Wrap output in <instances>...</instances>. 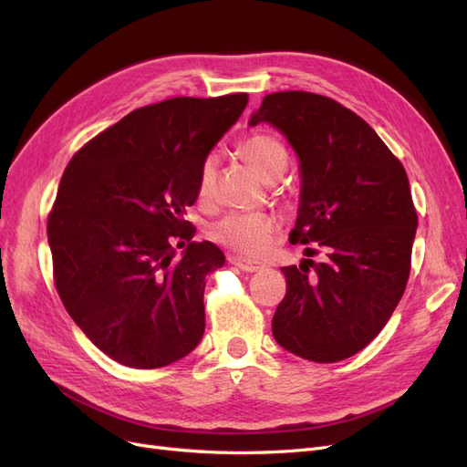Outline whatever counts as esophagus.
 <instances>
[{
  "label": "esophagus",
  "mask_w": 467,
  "mask_h": 467,
  "mask_svg": "<svg viewBox=\"0 0 467 467\" xmlns=\"http://www.w3.org/2000/svg\"><path fill=\"white\" fill-rule=\"evenodd\" d=\"M228 261L232 265H235L237 268H242V271H245V273H257V271H261V268H263V265L257 263V261H247L244 257H235V255L228 257Z\"/></svg>",
  "instance_id": "esophagus-1"
}]
</instances>
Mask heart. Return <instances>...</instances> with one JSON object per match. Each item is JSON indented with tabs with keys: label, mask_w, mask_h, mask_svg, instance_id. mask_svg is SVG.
<instances>
[{
	"label": "heart",
	"mask_w": 467,
	"mask_h": 467,
	"mask_svg": "<svg viewBox=\"0 0 467 467\" xmlns=\"http://www.w3.org/2000/svg\"><path fill=\"white\" fill-rule=\"evenodd\" d=\"M244 158L257 169L265 181H275L282 177L288 167V151L280 140L268 132H255L247 136L242 146ZM218 155L206 153L199 169V196L208 201L216 185ZM278 228V220L266 212H253V214H228L210 225V237L216 244L232 249L244 257H261L273 242V234Z\"/></svg>",
	"instance_id": "heart-1"
}]
</instances>
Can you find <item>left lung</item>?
Segmentation results:
<instances>
[{"mask_svg": "<svg viewBox=\"0 0 467 467\" xmlns=\"http://www.w3.org/2000/svg\"><path fill=\"white\" fill-rule=\"evenodd\" d=\"M259 122L273 124L300 160L290 244L327 253L323 263L280 268L288 288L273 337L306 360H345L384 329L407 286L417 232L407 173L368 122L329 97L271 93L249 119Z\"/></svg>", "mask_w": 467, "mask_h": 467, "instance_id": "8db88e82", "label": "left lung"}]
</instances>
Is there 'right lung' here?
Wrapping results in <instances>:
<instances>
[{
    "mask_svg": "<svg viewBox=\"0 0 467 467\" xmlns=\"http://www.w3.org/2000/svg\"><path fill=\"white\" fill-rule=\"evenodd\" d=\"M247 101V93L175 97L136 109L67 163L48 216L56 290L112 360L161 368L201 343L206 276L225 257L194 242L185 214L204 155Z\"/></svg>",
    "mask_w": 467,
    "mask_h": 467,
    "instance_id": "1",
    "label": "right lung"
}]
</instances>
